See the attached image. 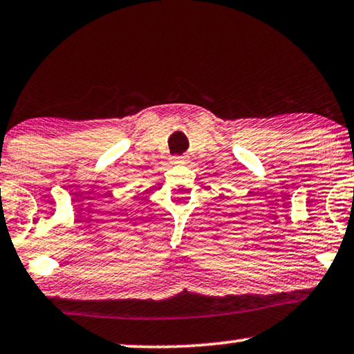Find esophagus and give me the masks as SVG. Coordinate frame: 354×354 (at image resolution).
Returning a JSON list of instances; mask_svg holds the SVG:
<instances>
[{
    "label": "esophagus",
    "instance_id": "1",
    "mask_svg": "<svg viewBox=\"0 0 354 354\" xmlns=\"http://www.w3.org/2000/svg\"><path fill=\"white\" fill-rule=\"evenodd\" d=\"M171 162H173V163H181V165H187L189 159H187L186 156H181V157H173Z\"/></svg>",
    "mask_w": 354,
    "mask_h": 354
}]
</instances>
